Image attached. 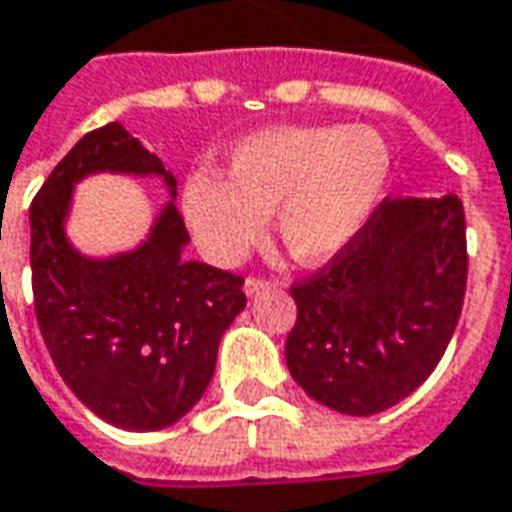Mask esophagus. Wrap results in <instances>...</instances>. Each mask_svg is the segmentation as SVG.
Listing matches in <instances>:
<instances>
[{
	"label": "esophagus",
	"instance_id": "obj_1",
	"mask_svg": "<svg viewBox=\"0 0 512 512\" xmlns=\"http://www.w3.org/2000/svg\"><path fill=\"white\" fill-rule=\"evenodd\" d=\"M271 285H274V280H263V277H246L243 291H246L249 297H255V294H260L263 288H271Z\"/></svg>",
	"mask_w": 512,
	"mask_h": 512
}]
</instances>
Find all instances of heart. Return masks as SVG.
<instances>
[{
    "label": "heart",
    "mask_w": 512,
    "mask_h": 512,
    "mask_svg": "<svg viewBox=\"0 0 512 512\" xmlns=\"http://www.w3.org/2000/svg\"><path fill=\"white\" fill-rule=\"evenodd\" d=\"M227 165L229 179L196 170L184 182V221L204 255L221 266L243 260L274 212L285 255L319 266L373 218L392 154L367 125H277L238 139Z\"/></svg>",
    "instance_id": "b5f03b06"
}]
</instances>
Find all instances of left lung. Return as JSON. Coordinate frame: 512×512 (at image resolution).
Returning <instances> with one entry per match:
<instances>
[{
  "label": "left lung",
  "instance_id": "obj_1",
  "mask_svg": "<svg viewBox=\"0 0 512 512\" xmlns=\"http://www.w3.org/2000/svg\"><path fill=\"white\" fill-rule=\"evenodd\" d=\"M468 280L465 212L443 198H384L328 266L291 285L285 364L314 401L378 415L446 353Z\"/></svg>",
  "mask_w": 512,
  "mask_h": 512
}]
</instances>
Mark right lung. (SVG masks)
I'll return each mask as SVG.
<instances>
[{"instance_id":"obj_1","label":"right lung","mask_w":512,"mask_h":512,"mask_svg":"<svg viewBox=\"0 0 512 512\" xmlns=\"http://www.w3.org/2000/svg\"><path fill=\"white\" fill-rule=\"evenodd\" d=\"M92 173L162 176L176 198L173 173L120 123L78 139L30 204L38 328L66 387L97 417L165 429L210 387L221 336L246 308L243 277L184 260L190 235L173 201L137 249L81 255L64 227L75 184Z\"/></svg>"}]
</instances>
